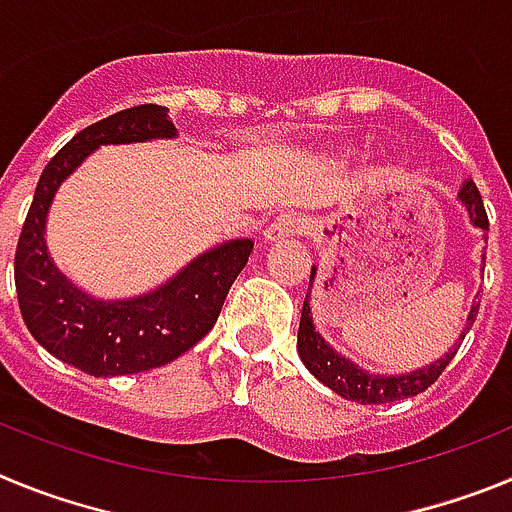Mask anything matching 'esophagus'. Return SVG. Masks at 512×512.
<instances>
[{
	"label": "esophagus",
	"instance_id": "esophagus-1",
	"mask_svg": "<svg viewBox=\"0 0 512 512\" xmlns=\"http://www.w3.org/2000/svg\"><path fill=\"white\" fill-rule=\"evenodd\" d=\"M302 230H305V220L300 215H279L264 230V243H282L292 238V235H300Z\"/></svg>",
	"mask_w": 512,
	"mask_h": 512
}]
</instances>
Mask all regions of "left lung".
<instances>
[{
    "label": "left lung",
    "mask_w": 512,
    "mask_h": 512,
    "mask_svg": "<svg viewBox=\"0 0 512 512\" xmlns=\"http://www.w3.org/2000/svg\"><path fill=\"white\" fill-rule=\"evenodd\" d=\"M459 200L464 202L469 212V220H472L474 228L479 230H490V223H487V212L485 205H482V194H479L477 184L469 179V182L461 184L459 189ZM482 264H485V256H482ZM315 266L310 271V289L312 282H315ZM307 289V295H310ZM479 302L474 300L472 310L467 315V328L461 330L459 338H456L454 348H449V354L443 359L433 361V364L423 366V369H415V372L408 374H372L356 366L354 361L346 359L336 351V348L325 343V338L315 330V323H312V312H310V300L305 297V305H302V318H300V330H297V351H300L302 364L310 369L325 387L336 392V395L346 397L351 402H361V405H382V402H395L405 400V397H415L420 392H425L441 377V372L451 364V359L459 351L461 341L472 328L474 318H477Z\"/></svg>",
    "instance_id": "1"
}]
</instances>
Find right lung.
<instances>
[{
  "instance_id": "add662e5",
  "label": "right lung",
  "mask_w": 512,
  "mask_h": 512,
  "mask_svg": "<svg viewBox=\"0 0 512 512\" xmlns=\"http://www.w3.org/2000/svg\"><path fill=\"white\" fill-rule=\"evenodd\" d=\"M156 138H176L161 104H138L76 133L40 174L17 241L15 287L27 330L48 354L92 377L148 372L179 359L217 323L253 251L251 238L220 243L166 284L130 300H97L58 271L45 246V217L58 187L99 146Z\"/></svg>"
}]
</instances>
